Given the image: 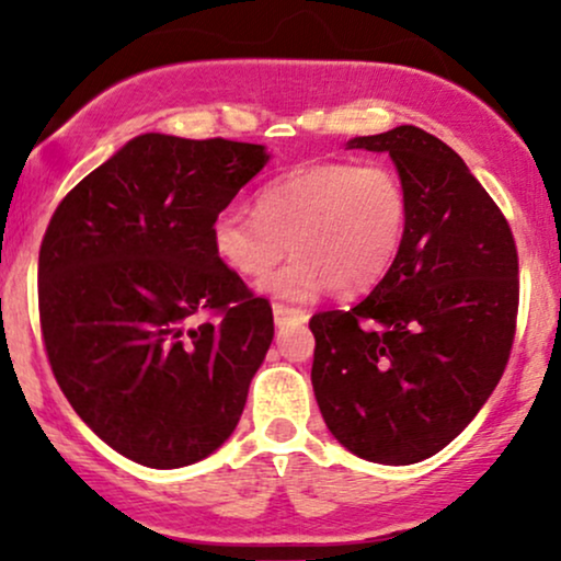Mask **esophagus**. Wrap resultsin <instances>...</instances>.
Returning a JSON list of instances; mask_svg holds the SVG:
<instances>
[{"label":"esophagus","mask_w":561,"mask_h":561,"mask_svg":"<svg viewBox=\"0 0 561 561\" xmlns=\"http://www.w3.org/2000/svg\"><path fill=\"white\" fill-rule=\"evenodd\" d=\"M306 311H298V308L282 306V302H274V321L276 327H285L287 321H306Z\"/></svg>","instance_id":"obj_1"}]
</instances>
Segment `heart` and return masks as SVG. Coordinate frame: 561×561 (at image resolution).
Returning <instances> with one entry per match:
<instances>
[{
  "instance_id": "heart-1",
  "label": "heart",
  "mask_w": 561,
  "mask_h": 561,
  "mask_svg": "<svg viewBox=\"0 0 561 561\" xmlns=\"http://www.w3.org/2000/svg\"><path fill=\"white\" fill-rule=\"evenodd\" d=\"M409 224L403 182L385 165L345 160L298 165L259 192L255 214L229 205L210 224L216 259L229 272L263 276V293L302 302L334 287L353 295L377 285L396 263Z\"/></svg>"
}]
</instances>
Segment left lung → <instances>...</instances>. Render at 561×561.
<instances>
[{"instance_id":"8db88e82","label":"left lung","mask_w":561,"mask_h":561,"mask_svg":"<svg viewBox=\"0 0 561 561\" xmlns=\"http://www.w3.org/2000/svg\"><path fill=\"white\" fill-rule=\"evenodd\" d=\"M345 147L388 152L409 224L396 263L364 300L311 319L313 396L351 454L416 465L478 416L504 375L517 248L499 205L446 141L396 126Z\"/></svg>"}]
</instances>
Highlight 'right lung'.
<instances>
[{
    "label": "right lung",
    "mask_w": 561,
    "mask_h": 561,
    "mask_svg": "<svg viewBox=\"0 0 561 561\" xmlns=\"http://www.w3.org/2000/svg\"><path fill=\"white\" fill-rule=\"evenodd\" d=\"M268 158L248 141L141 134L68 192L44 234L38 317L57 385L141 467L221 448L272 345L268 300L210 244L218 210Z\"/></svg>",
    "instance_id": "add662e5"
}]
</instances>
